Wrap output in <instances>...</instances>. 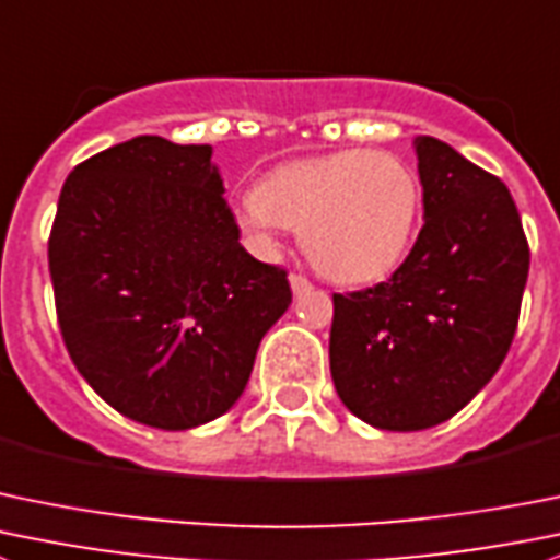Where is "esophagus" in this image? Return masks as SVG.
Masks as SVG:
<instances>
[{
	"label": "esophagus",
	"instance_id": "obj_1",
	"mask_svg": "<svg viewBox=\"0 0 560 560\" xmlns=\"http://www.w3.org/2000/svg\"><path fill=\"white\" fill-rule=\"evenodd\" d=\"M290 287H292V292H295V295H303V292L312 290V281H308L306 276H301V273H290Z\"/></svg>",
	"mask_w": 560,
	"mask_h": 560
}]
</instances>
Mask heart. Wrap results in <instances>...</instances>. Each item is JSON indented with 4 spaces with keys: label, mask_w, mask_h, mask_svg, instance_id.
<instances>
[{
    "label": "heart",
    "mask_w": 560,
    "mask_h": 560,
    "mask_svg": "<svg viewBox=\"0 0 560 560\" xmlns=\"http://www.w3.org/2000/svg\"><path fill=\"white\" fill-rule=\"evenodd\" d=\"M421 213L418 177L399 155L339 150L276 166L237 210L262 248L301 232L308 262L339 284H372L401 265Z\"/></svg>",
    "instance_id": "heart-1"
}]
</instances>
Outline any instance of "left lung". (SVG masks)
<instances>
[{
    "instance_id": "obj_1",
    "label": "left lung",
    "mask_w": 560,
    "mask_h": 560,
    "mask_svg": "<svg viewBox=\"0 0 560 560\" xmlns=\"http://www.w3.org/2000/svg\"><path fill=\"white\" fill-rule=\"evenodd\" d=\"M424 226L388 281L334 295L330 377L347 410L388 432L443 424L512 347L530 252L509 188L418 136Z\"/></svg>"
}]
</instances>
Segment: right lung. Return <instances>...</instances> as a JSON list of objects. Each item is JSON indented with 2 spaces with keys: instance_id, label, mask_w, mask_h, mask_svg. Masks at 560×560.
I'll use <instances>...</instances> for the list:
<instances>
[{
  "instance_id": "obj_1",
  "label": "right lung",
  "mask_w": 560,
  "mask_h": 560,
  "mask_svg": "<svg viewBox=\"0 0 560 560\" xmlns=\"http://www.w3.org/2000/svg\"><path fill=\"white\" fill-rule=\"evenodd\" d=\"M57 319L81 377L122 416L194 430L246 388L287 270L254 259L210 144L136 136L75 166L48 237Z\"/></svg>"
}]
</instances>
